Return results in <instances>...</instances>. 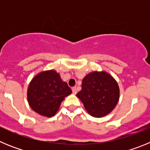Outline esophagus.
<instances>
[{
  "mask_svg": "<svg viewBox=\"0 0 150 150\" xmlns=\"http://www.w3.org/2000/svg\"><path fill=\"white\" fill-rule=\"evenodd\" d=\"M72 91H73V94H74V95H76V94L77 93V90H76V87L72 88Z\"/></svg>",
  "mask_w": 150,
  "mask_h": 150,
  "instance_id": "obj_1",
  "label": "esophagus"
}]
</instances>
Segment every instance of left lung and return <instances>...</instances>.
Returning a JSON list of instances; mask_svg holds the SVG:
<instances>
[{"label":"left lung","mask_w":150,"mask_h":150,"mask_svg":"<svg viewBox=\"0 0 150 150\" xmlns=\"http://www.w3.org/2000/svg\"><path fill=\"white\" fill-rule=\"evenodd\" d=\"M91 116H107L120 99V87L116 79L106 71H93L85 76L81 91L76 94Z\"/></svg>","instance_id":"obj_1"}]
</instances>
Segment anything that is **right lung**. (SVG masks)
I'll return each instance as SVG.
<instances>
[{"instance_id": "right-lung-1", "label": "right lung", "mask_w": 150, "mask_h": 150, "mask_svg": "<svg viewBox=\"0 0 150 150\" xmlns=\"http://www.w3.org/2000/svg\"><path fill=\"white\" fill-rule=\"evenodd\" d=\"M72 91L55 70L45 71L37 74L28 88V102L30 108L46 117L55 116L61 103Z\"/></svg>"}]
</instances>
